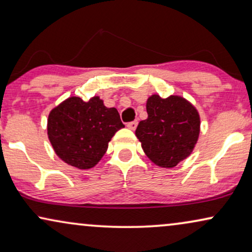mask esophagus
Segmentation results:
<instances>
[{
  "mask_svg": "<svg viewBox=\"0 0 252 252\" xmlns=\"http://www.w3.org/2000/svg\"><path fill=\"white\" fill-rule=\"evenodd\" d=\"M136 126H137V122H136V120H134V122H130V123L127 124V127H128V128L132 129V130L135 129Z\"/></svg>",
  "mask_w": 252,
  "mask_h": 252,
  "instance_id": "1",
  "label": "esophagus"
}]
</instances>
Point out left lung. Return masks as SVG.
<instances>
[{"label":"left lung","mask_w":252,"mask_h":252,"mask_svg":"<svg viewBox=\"0 0 252 252\" xmlns=\"http://www.w3.org/2000/svg\"><path fill=\"white\" fill-rule=\"evenodd\" d=\"M147 112L148 118L141 120L135 130L143 151L158 166H177L191 154L198 140L197 110L181 96L151 95Z\"/></svg>","instance_id":"obj_1"}]
</instances>
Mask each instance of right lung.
Listing matches in <instances>:
<instances>
[{
    "label": "right lung",
    "instance_id": "1",
    "mask_svg": "<svg viewBox=\"0 0 252 252\" xmlns=\"http://www.w3.org/2000/svg\"><path fill=\"white\" fill-rule=\"evenodd\" d=\"M125 127L116 108H106L98 96L88 102L72 96L48 117V137L65 163L80 170L94 167L117 130Z\"/></svg>",
    "mask_w": 252,
    "mask_h": 252
}]
</instances>
